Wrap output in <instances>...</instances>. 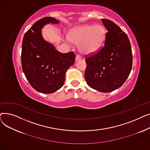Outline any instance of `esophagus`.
I'll list each match as a JSON object with an SVG mask.
<instances>
[{
    "label": "esophagus",
    "mask_w": 150,
    "mask_h": 150,
    "mask_svg": "<svg viewBox=\"0 0 150 150\" xmlns=\"http://www.w3.org/2000/svg\"><path fill=\"white\" fill-rule=\"evenodd\" d=\"M81 59L80 57L79 56H78V55H76V56L75 57V61H80Z\"/></svg>",
    "instance_id": "1"
}]
</instances>
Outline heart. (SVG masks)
I'll list each match as a JSON object with an SVG mask.
<instances>
[{"mask_svg": "<svg viewBox=\"0 0 150 150\" xmlns=\"http://www.w3.org/2000/svg\"><path fill=\"white\" fill-rule=\"evenodd\" d=\"M105 31L100 25H84L69 31L67 38L72 43L78 45V50L83 54L95 52L103 41Z\"/></svg>", "mask_w": 150, "mask_h": 150, "instance_id": "b5f03b06", "label": "heart"}]
</instances>
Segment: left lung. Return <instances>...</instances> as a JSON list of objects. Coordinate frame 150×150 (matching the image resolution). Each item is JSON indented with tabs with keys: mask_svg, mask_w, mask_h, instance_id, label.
Instances as JSON below:
<instances>
[{
	"mask_svg": "<svg viewBox=\"0 0 150 150\" xmlns=\"http://www.w3.org/2000/svg\"><path fill=\"white\" fill-rule=\"evenodd\" d=\"M101 20L108 30L105 45L97 53L86 58L84 77L89 87L106 93L119 88L127 80L132 54L127 34L112 21Z\"/></svg>",
	"mask_w": 150,
	"mask_h": 150,
	"instance_id": "1",
	"label": "left lung"
}]
</instances>
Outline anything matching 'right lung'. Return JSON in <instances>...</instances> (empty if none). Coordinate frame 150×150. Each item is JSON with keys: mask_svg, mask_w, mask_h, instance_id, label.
Listing matches in <instances>:
<instances>
[{"mask_svg": "<svg viewBox=\"0 0 150 150\" xmlns=\"http://www.w3.org/2000/svg\"><path fill=\"white\" fill-rule=\"evenodd\" d=\"M50 23L59 21L51 17L38 21L24 35L22 45L23 72L32 88L43 93H53L64 85L66 71L75 59L74 52L61 53L44 39L42 29Z\"/></svg>", "mask_w": 150, "mask_h": 150, "instance_id": "1", "label": "right lung"}]
</instances>
